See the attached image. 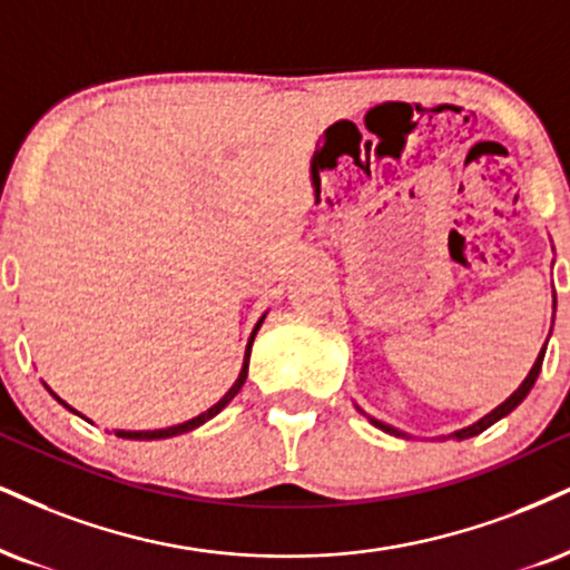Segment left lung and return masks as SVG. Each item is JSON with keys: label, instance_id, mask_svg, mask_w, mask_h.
Instances as JSON below:
<instances>
[{"label": "left lung", "instance_id": "obj_1", "mask_svg": "<svg viewBox=\"0 0 570 570\" xmlns=\"http://www.w3.org/2000/svg\"><path fill=\"white\" fill-rule=\"evenodd\" d=\"M544 351H547V343H544V348L539 351V356H537V362H533V367H531V372H529V377H525V381L521 383V389H518L515 393H512V396L508 399V402H502L500 406H497V410H491L487 417H481L479 423H473V425H468V428H462V431H454L452 433V439H470V435H479V433H483L487 431L489 425H494L497 420H502L504 414H510L512 410H515L518 404L523 402L525 396H529V391L533 389V383H537V377H539V370H542V362H544ZM364 414V412H362ZM370 417V414H367ZM370 423L375 425V428H381V431H385V433H396V435H402L396 431V428H391V425H385V423H381V420H375V417H370Z\"/></svg>", "mask_w": 570, "mask_h": 570}]
</instances>
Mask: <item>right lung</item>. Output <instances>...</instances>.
I'll return each mask as SVG.
<instances>
[{
  "label": "right lung",
  "instance_id": "add662e5",
  "mask_svg": "<svg viewBox=\"0 0 570 570\" xmlns=\"http://www.w3.org/2000/svg\"><path fill=\"white\" fill-rule=\"evenodd\" d=\"M262 322H264V317L258 320V325L253 327V333H250V341H248V348H245V362H243V370H240V377H237L235 381V385H232V389L224 393V399H219V402H216L214 406H210L208 412H203V414H198V417H193V420H187V423H181V425H171V428H160V431H116V435H121V439H135V441H153V439H171V435H179V433H187V431H193V428H198V425H203L206 423V420H210V417H216V414H219L224 406H227L232 399L237 396V391L243 389V383H245V377H248V360H250V346H253V338H256V333H258V327H262ZM55 396V393H52ZM58 399V402L62 404V406H68L66 402H62L60 396H55ZM70 410V406H68ZM70 412H76V410H70Z\"/></svg>",
  "mask_w": 570,
  "mask_h": 570
}]
</instances>
